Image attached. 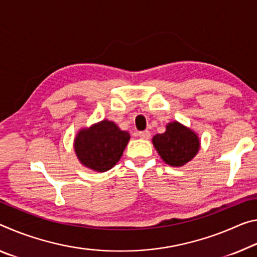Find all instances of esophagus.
<instances>
[{
  "label": "esophagus",
  "instance_id": "1",
  "mask_svg": "<svg viewBox=\"0 0 257 257\" xmlns=\"http://www.w3.org/2000/svg\"><path fill=\"white\" fill-rule=\"evenodd\" d=\"M138 137H141L142 140H149V138L151 137V133L149 132V130H144V132H140L137 134Z\"/></svg>",
  "mask_w": 257,
  "mask_h": 257
}]
</instances>
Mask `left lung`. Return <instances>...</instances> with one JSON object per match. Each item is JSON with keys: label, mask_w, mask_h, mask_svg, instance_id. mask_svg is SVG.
Returning <instances> with one entry per match:
<instances>
[{"label": "left lung", "mask_w": 257, "mask_h": 257, "mask_svg": "<svg viewBox=\"0 0 257 257\" xmlns=\"http://www.w3.org/2000/svg\"><path fill=\"white\" fill-rule=\"evenodd\" d=\"M152 143L167 165L181 167L192 160L200 148V141L192 130L175 121L167 124L164 134H157Z\"/></svg>", "instance_id": "8db88e82"}]
</instances>
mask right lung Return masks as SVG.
I'll use <instances>...</instances> for the list:
<instances>
[{"mask_svg": "<svg viewBox=\"0 0 257 257\" xmlns=\"http://www.w3.org/2000/svg\"><path fill=\"white\" fill-rule=\"evenodd\" d=\"M129 140L128 132L112 121L103 120L76 134L74 151L83 166L103 173L116 165Z\"/></svg>", "mask_w": 257, "mask_h": 257, "instance_id": "1", "label": "right lung"}]
</instances>
